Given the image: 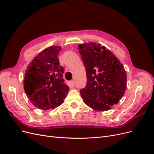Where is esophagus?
Wrapping results in <instances>:
<instances>
[{
	"label": "esophagus",
	"mask_w": 154,
	"mask_h": 154,
	"mask_svg": "<svg viewBox=\"0 0 154 154\" xmlns=\"http://www.w3.org/2000/svg\"><path fill=\"white\" fill-rule=\"evenodd\" d=\"M70 83H71L72 85H74V84H75V81H74V80H71V82H70Z\"/></svg>",
	"instance_id": "34e87169"
}]
</instances>
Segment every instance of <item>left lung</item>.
I'll return each mask as SVG.
<instances>
[{
  "label": "left lung",
  "mask_w": 154,
  "mask_h": 154,
  "mask_svg": "<svg viewBox=\"0 0 154 154\" xmlns=\"http://www.w3.org/2000/svg\"><path fill=\"white\" fill-rule=\"evenodd\" d=\"M84 63L87 85L80 90L84 103L96 111L117 104L127 88V74L118 58L105 46L94 42L78 45Z\"/></svg>",
  "instance_id": "obj_1"
}]
</instances>
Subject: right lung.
<instances>
[{"label":"right lung","instance_id":"obj_1","mask_svg":"<svg viewBox=\"0 0 154 154\" xmlns=\"http://www.w3.org/2000/svg\"><path fill=\"white\" fill-rule=\"evenodd\" d=\"M62 48L51 46L38 53L29 64L24 88L31 103L41 110L54 109L66 98L69 87L63 79V68L58 56Z\"/></svg>","mask_w":154,"mask_h":154}]
</instances>
